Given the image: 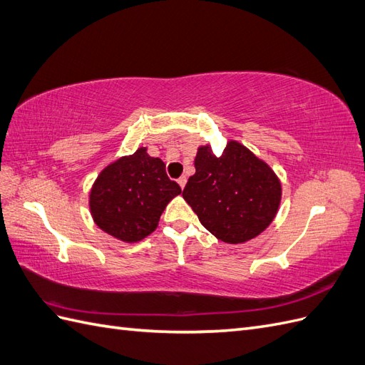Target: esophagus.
Returning <instances> with one entry per match:
<instances>
[{"mask_svg": "<svg viewBox=\"0 0 365 365\" xmlns=\"http://www.w3.org/2000/svg\"><path fill=\"white\" fill-rule=\"evenodd\" d=\"M178 184H180V187H181V189H184V187H185V184H187V178H185V176H184V175L181 176V178H178Z\"/></svg>", "mask_w": 365, "mask_h": 365, "instance_id": "esophagus-1", "label": "esophagus"}]
</instances>
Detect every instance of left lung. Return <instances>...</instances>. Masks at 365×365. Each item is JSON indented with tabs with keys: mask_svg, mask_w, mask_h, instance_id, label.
Here are the masks:
<instances>
[{
	"mask_svg": "<svg viewBox=\"0 0 365 365\" xmlns=\"http://www.w3.org/2000/svg\"><path fill=\"white\" fill-rule=\"evenodd\" d=\"M195 169L182 197L219 240L244 244L271 225L280 207L282 182L247 146L228 140L219 157L210 145L200 146Z\"/></svg>",
	"mask_w": 365,
	"mask_h": 365,
	"instance_id": "obj_1",
	"label": "left lung"
}]
</instances>
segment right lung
<instances>
[{
  "label": "right lung",
  "instance_id": "1",
  "mask_svg": "<svg viewBox=\"0 0 365 365\" xmlns=\"http://www.w3.org/2000/svg\"><path fill=\"white\" fill-rule=\"evenodd\" d=\"M181 193L165 173L161 158L148 148L120 157L98 173L88 204L96 225L126 244H135L157 230L164 208Z\"/></svg>",
  "mask_w": 365,
  "mask_h": 365
}]
</instances>
